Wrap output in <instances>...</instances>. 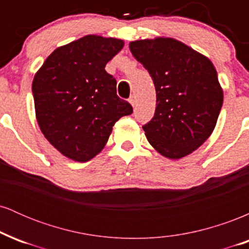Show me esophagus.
<instances>
[{
    "instance_id": "obj_1",
    "label": "esophagus",
    "mask_w": 249,
    "mask_h": 249,
    "mask_svg": "<svg viewBox=\"0 0 249 249\" xmlns=\"http://www.w3.org/2000/svg\"><path fill=\"white\" fill-rule=\"evenodd\" d=\"M128 102H130V104L132 105V107H136V97H130V99H128Z\"/></svg>"
}]
</instances>
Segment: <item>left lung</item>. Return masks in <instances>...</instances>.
Here are the masks:
<instances>
[{
    "label": "left lung",
    "instance_id": "1",
    "mask_svg": "<svg viewBox=\"0 0 249 249\" xmlns=\"http://www.w3.org/2000/svg\"><path fill=\"white\" fill-rule=\"evenodd\" d=\"M134 58L152 77L154 117L142 126L148 142L165 158H184L207 141L224 102L213 63L171 37L128 44Z\"/></svg>",
    "mask_w": 249,
    "mask_h": 249
}]
</instances>
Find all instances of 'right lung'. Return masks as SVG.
Listing matches in <instances>:
<instances>
[{"label":"right lung","mask_w":249,"mask_h":249,"mask_svg":"<svg viewBox=\"0 0 249 249\" xmlns=\"http://www.w3.org/2000/svg\"><path fill=\"white\" fill-rule=\"evenodd\" d=\"M124 47L115 37L87 35L58 47L33 81L38 126L63 156L91 160L107 145L115 123L132 113L117 96V82L105 65Z\"/></svg>","instance_id":"obj_1"}]
</instances>
